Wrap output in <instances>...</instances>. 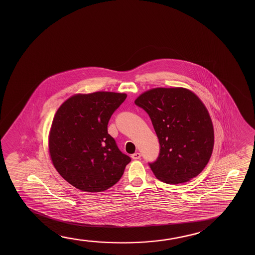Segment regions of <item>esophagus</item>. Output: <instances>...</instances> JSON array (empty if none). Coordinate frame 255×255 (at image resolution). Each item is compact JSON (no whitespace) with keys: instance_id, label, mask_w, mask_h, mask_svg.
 <instances>
[{"instance_id":"esophagus-1","label":"esophagus","mask_w":255,"mask_h":255,"mask_svg":"<svg viewBox=\"0 0 255 255\" xmlns=\"http://www.w3.org/2000/svg\"><path fill=\"white\" fill-rule=\"evenodd\" d=\"M140 157H141V154L138 153V152L131 154V158L134 159V160H137V159H139Z\"/></svg>"}]
</instances>
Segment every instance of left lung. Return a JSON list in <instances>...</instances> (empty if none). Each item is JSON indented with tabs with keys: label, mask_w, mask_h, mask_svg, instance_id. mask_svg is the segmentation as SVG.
Instances as JSON below:
<instances>
[{
	"label": "left lung",
	"mask_w": 255,
	"mask_h": 255,
	"mask_svg": "<svg viewBox=\"0 0 255 255\" xmlns=\"http://www.w3.org/2000/svg\"><path fill=\"white\" fill-rule=\"evenodd\" d=\"M150 117L158 138V157L148 163L154 176L167 184L191 180L204 170L213 153L214 134L208 111L184 88H155L135 101Z\"/></svg>",
	"instance_id": "left-lung-1"
}]
</instances>
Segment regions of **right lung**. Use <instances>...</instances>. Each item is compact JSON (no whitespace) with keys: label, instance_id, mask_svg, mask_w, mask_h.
I'll return each instance as SVG.
<instances>
[{"label":"right lung","instance_id":"right-lung-1","mask_svg":"<svg viewBox=\"0 0 255 255\" xmlns=\"http://www.w3.org/2000/svg\"><path fill=\"white\" fill-rule=\"evenodd\" d=\"M126 93L98 92L77 94L65 101L51 125V161L68 183L87 192L111 188L131 161L108 132L109 119Z\"/></svg>","mask_w":255,"mask_h":255}]
</instances>
